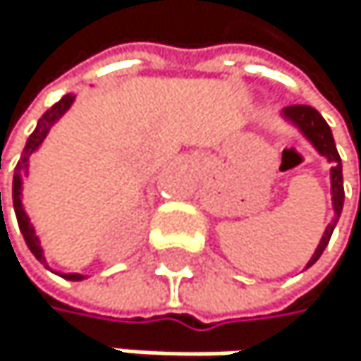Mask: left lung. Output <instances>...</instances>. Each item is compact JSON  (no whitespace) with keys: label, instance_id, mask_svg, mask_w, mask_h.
<instances>
[{"label":"left lung","instance_id":"left-lung-1","mask_svg":"<svg viewBox=\"0 0 361 361\" xmlns=\"http://www.w3.org/2000/svg\"><path fill=\"white\" fill-rule=\"evenodd\" d=\"M281 118L288 121L290 126L297 128L299 134L312 145V149L316 151L318 156L325 158L327 164L331 166L329 169V182H331V207H334V216H331V223L325 227L323 231V238L318 243V247L314 249L312 257L307 259L305 269H310L312 264H316V259L323 255L325 247L329 245V238L331 233L340 221V214H342V205H344V186H342V162H340V156H338V149H336V142H334V134H331V128L327 126V121L318 114V110H314L312 106H288L281 110Z\"/></svg>","mask_w":361,"mask_h":361}]
</instances>
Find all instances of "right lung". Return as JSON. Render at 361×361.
<instances>
[{"instance_id": "right-lung-1", "label": "right lung", "mask_w": 361, "mask_h": 361, "mask_svg": "<svg viewBox=\"0 0 361 361\" xmlns=\"http://www.w3.org/2000/svg\"><path fill=\"white\" fill-rule=\"evenodd\" d=\"M75 99H78V92H66L58 104L51 106V110H47L43 116L38 118L34 132L30 134V138H27V142H25V147H23L21 160H19V164H17V169H15V177H12V205H15V214H17L19 229H21V233H23V240H25L27 249L32 251V255H34L47 271H51L49 264H47V251H45L43 243H40L38 233H36V227H34V223L30 221V214H27V210H25V203H23V186H25V175H27V171H30V158L36 154V151H38L40 147H43V142L47 140L51 128L56 126V123H58L68 110H71V106L75 104ZM54 273H56V271H54ZM56 275H60V277H64V279H68V281H84V279L90 277V275H82V273H56Z\"/></svg>"}]
</instances>
